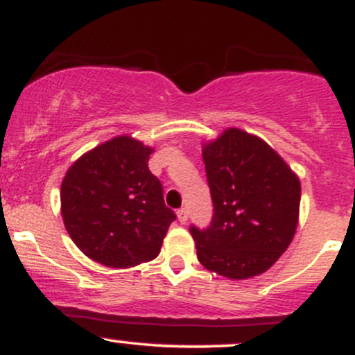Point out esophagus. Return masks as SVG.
<instances>
[{
  "label": "esophagus",
  "instance_id": "1",
  "mask_svg": "<svg viewBox=\"0 0 355 355\" xmlns=\"http://www.w3.org/2000/svg\"><path fill=\"white\" fill-rule=\"evenodd\" d=\"M177 217H178V222H180V223H187V220H189V210L180 209L177 211Z\"/></svg>",
  "mask_w": 355,
  "mask_h": 355
}]
</instances>
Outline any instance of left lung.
I'll return each mask as SVG.
<instances>
[{"instance_id":"obj_1","label":"left lung","mask_w":355,"mask_h":355,"mask_svg":"<svg viewBox=\"0 0 355 355\" xmlns=\"http://www.w3.org/2000/svg\"><path fill=\"white\" fill-rule=\"evenodd\" d=\"M214 215L207 229L191 225L200 263L229 279L263 274L294 239L300 182L259 137L229 128L203 146Z\"/></svg>"}]
</instances>
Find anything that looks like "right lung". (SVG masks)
I'll return each mask as SVG.
<instances>
[{"label":"right lung","mask_w":355,"mask_h":355,"mask_svg":"<svg viewBox=\"0 0 355 355\" xmlns=\"http://www.w3.org/2000/svg\"><path fill=\"white\" fill-rule=\"evenodd\" d=\"M152 152L135 138L116 137L80 157L64 175V227L76 247L101 266L125 268L153 260L177 218L148 170Z\"/></svg>","instance_id":"1"}]
</instances>
